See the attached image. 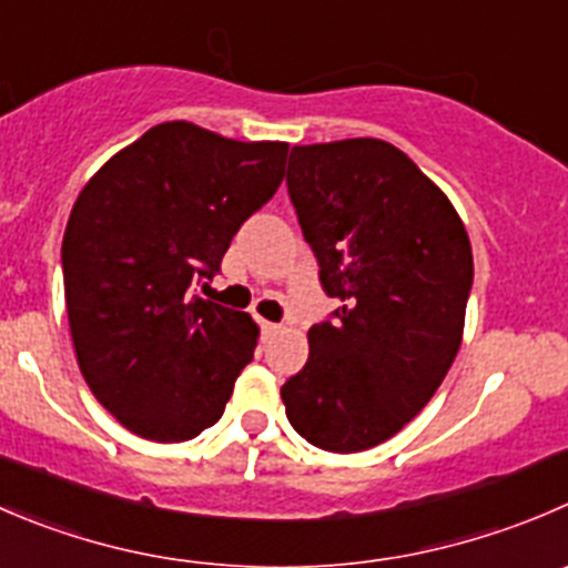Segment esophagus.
<instances>
[{
    "instance_id": "1",
    "label": "esophagus",
    "mask_w": 568,
    "mask_h": 568,
    "mask_svg": "<svg viewBox=\"0 0 568 568\" xmlns=\"http://www.w3.org/2000/svg\"><path fill=\"white\" fill-rule=\"evenodd\" d=\"M257 324H261V329H263V335H274V333H280V324H274V322H266V318H257Z\"/></svg>"
}]
</instances>
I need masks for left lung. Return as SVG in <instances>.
I'll use <instances>...</instances> for the list:
<instances>
[{
  "instance_id": "8db88e82",
  "label": "left lung",
  "mask_w": 568,
  "mask_h": 568,
  "mask_svg": "<svg viewBox=\"0 0 568 568\" xmlns=\"http://www.w3.org/2000/svg\"><path fill=\"white\" fill-rule=\"evenodd\" d=\"M285 183L324 294L338 300L280 388L285 416L313 447L363 453L430 402L458 355L469 235L444 191L377 138L294 146Z\"/></svg>"
}]
</instances>
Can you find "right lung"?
<instances>
[{"mask_svg":"<svg viewBox=\"0 0 568 568\" xmlns=\"http://www.w3.org/2000/svg\"><path fill=\"white\" fill-rule=\"evenodd\" d=\"M285 155L280 141L166 121L77 196L60 250L71 341L88 388L135 436L189 442L222 418L257 324L194 285L216 277L241 224L272 200Z\"/></svg>","mask_w":568,"mask_h":568,"instance_id":"1","label":"right lung"}]
</instances>
